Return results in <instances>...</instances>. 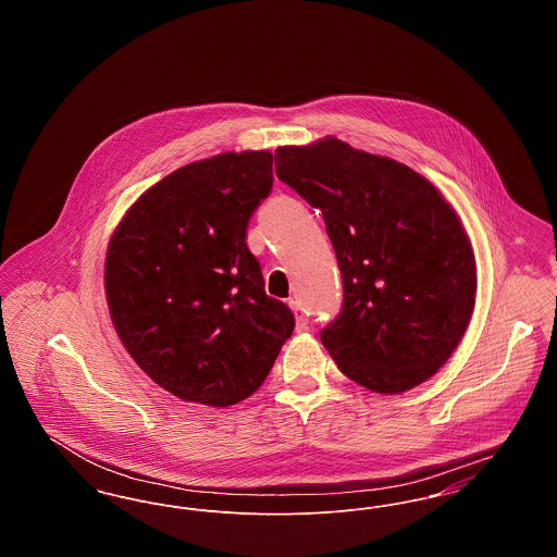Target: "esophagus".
<instances>
[{"mask_svg": "<svg viewBox=\"0 0 557 557\" xmlns=\"http://www.w3.org/2000/svg\"><path fill=\"white\" fill-rule=\"evenodd\" d=\"M290 307L292 311H294V318H296V330L298 332L307 330V313H305V309L296 300H290Z\"/></svg>", "mask_w": 557, "mask_h": 557, "instance_id": "obj_1", "label": "esophagus"}]
</instances>
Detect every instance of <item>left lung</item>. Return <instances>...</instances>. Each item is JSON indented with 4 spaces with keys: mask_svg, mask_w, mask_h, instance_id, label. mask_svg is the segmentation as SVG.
<instances>
[{
    "mask_svg": "<svg viewBox=\"0 0 557 557\" xmlns=\"http://www.w3.org/2000/svg\"><path fill=\"white\" fill-rule=\"evenodd\" d=\"M275 173L321 211L336 252L345 298L321 330L336 366L384 395L434 375L476 300L470 239L438 189L334 137L277 148Z\"/></svg>",
    "mask_w": 557,
    "mask_h": 557,
    "instance_id": "obj_1",
    "label": "left lung"
}]
</instances>
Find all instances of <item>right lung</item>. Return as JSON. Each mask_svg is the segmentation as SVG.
I'll return each instance as SVG.
<instances>
[{
    "mask_svg": "<svg viewBox=\"0 0 557 557\" xmlns=\"http://www.w3.org/2000/svg\"><path fill=\"white\" fill-rule=\"evenodd\" d=\"M273 187V154L227 152L150 187L110 239L108 307L135 363L175 397L227 407L250 397L292 336L267 296L248 223Z\"/></svg>",
    "mask_w": 557,
    "mask_h": 557,
    "instance_id": "add662e5",
    "label": "right lung"
}]
</instances>
